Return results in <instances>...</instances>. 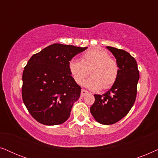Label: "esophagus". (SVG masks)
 Segmentation results:
<instances>
[{
    "label": "esophagus",
    "mask_w": 158,
    "mask_h": 158,
    "mask_svg": "<svg viewBox=\"0 0 158 158\" xmlns=\"http://www.w3.org/2000/svg\"><path fill=\"white\" fill-rule=\"evenodd\" d=\"M88 94V91H87V90H84V89H82L81 90V96L82 97H83L84 96H85L86 94Z\"/></svg>",
    "instance_id": "obj_1"
}]
</instances>
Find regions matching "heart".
Masks as SVG:
<instances>
[{
  "label": "heart",
  "mask_w": 158,
  "mask_h": 158,
  "mask_svg": "<svg viewBox=\"0 0 158 158\" xmlns=\"http://www.w3.org/2000/svg\"><path fill=\"white\" fill-rule=\"evenodd\" d=\"M69 70L77 84L81 85L90 74L92 77L84 83L92 90L108 89L115 83L118 77V66L106 51L95 48L86 51L81 56V61L73 59L69 62Z\"/></svg>",
  "instance_id": "b5f03b06"
}]
</instances>
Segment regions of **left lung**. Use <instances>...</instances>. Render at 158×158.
Returning <instances> with one entry per match:
<instances>
[{
	"label": "left lung",
	"instance_id": "8db88e82",
	"mask_svg": "<svg viewBox=\"0 0 158 158\" xmlns=\"http://www.w3.org/2000/svg\"><path fill=\"white\" fill-rule=\"evenodd\" d=\"M116 59L118 66L117 79L106 94H95L90 113L101 124H115L124 118L135 103L139 73L135 58L127 52L106 47Z\"/></svg>",
	"mask_w": 158,
	"mask_h": 158
}]
</instances>
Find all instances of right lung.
<instances>
[{
  "mask_svg": "<svg viewBox=\"0 0 158 158\" xmlns=\"http://www.w3.org/2000/svg\"><path fill=\"white\" fill-rule=\"evenodd\" d=\"M88 47L53 44L30 58L22 75V98L38 122L52 126L70 117L81 88L69 70V62Z\"/></svg>",
  "mask_w": 158,
  "mask_h": 158,
  "instance_id": "right-lung-1",
  "label": "right lung"
}]
</instances>
